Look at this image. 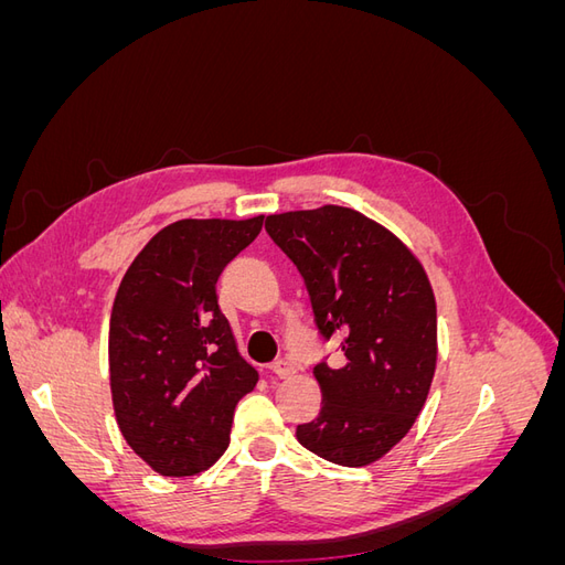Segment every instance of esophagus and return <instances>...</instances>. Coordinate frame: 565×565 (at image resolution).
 I'll list each match as a JSON object with an SVG mask.
<instances>
[{"instance_id":"1","label":"esophagus","mask_w":565,"mask_h":565,"mask_svg":"<svg viewBox=\"0 0 565 565\" xmlns=\"http://www.w3.org/2000/svg\"><path fill=\"white\" fill-rule=\"evenodd\" d=\"M270 370H273V374H276V377H280V380L292 377V374L297 372V370H295V365L289 363V361H285V358H278V361L270 365Z\"/></svg>"}]
</instances>
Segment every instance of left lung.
I'll list each match as a JSON object with an SVG mask.
<instances>
[{"mask_svg": "<svg viewBox=\"0 0 565 565\" xmlns=\"http://www.w3.org/2000/svg\"><path fill=\"white\" fill-rule=\"evenodd\" d=\"M266 231L309 289L322 339L341 337L344 365L313 367L322 407L297 426L306 450L365 467L413 429L436 372V299L396 235L337 204L270 214Z\"/></svg>", "mask_w": 565, "mask_h": 565, "instance_id": "8db88e82", "label": "left lung"}]
</instances>
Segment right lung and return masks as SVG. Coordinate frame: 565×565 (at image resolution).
<instances>
[{
	"label": "right lung",
	"mask_w": 565,
	"mask_h": 565,
	"mask_svg": "<svg viewBox=\"0 0 565 565\" xmlns=\"http://www.w3.org/2000/svg\"><path fill=\"white\" fill-rule=\"evenodd\" d=\"M264 216L181 218L131 262L110 313L108 361L125 440L162 476H193L226 452L235 405L259 382L237 353L216 280Z\"/></svg>",
	"instance_id": "obj_1"
}]
</instances>
